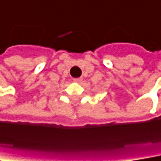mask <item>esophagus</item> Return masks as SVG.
Wrapping results in <instances>:
<instances>
[{
    "mask_svg": "<svg viewBox=\"0 0 161 161\" xmlns=\"http://www.w3.org/2000/svg\"><path fill=\"white\" fill-rule=\"evenodd\" d=\"M82 80H83V79H82L81 77H78V78H75V79H74V81H75V82H76V83H79V82H81Z\"/></svg>",
    "mask_w": 161,
    "mask_h": 161,
    "instance_id": "1",
    "label": "esophagus"
}]
</instances>
